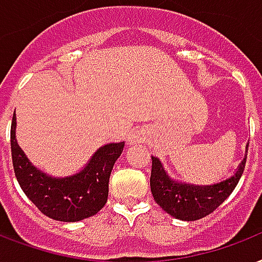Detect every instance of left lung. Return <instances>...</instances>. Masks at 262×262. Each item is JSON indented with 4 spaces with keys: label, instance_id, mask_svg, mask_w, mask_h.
<instances>
[{
    "label": "left lung",
    "instance_id": "8db88e82",
    "mask_svg": "<svg viewBox=\"0 0 262 262\" xmlns=\"http://www.w3.org/2000/svg\"><path fill=\"white\" fill-rule=\"evenodd\" d=\"M246 157L239 169L230 179L213 186L182 184L171 180L163 165L156 157H151L150 188L154 201L173 217L186 222L200 220L220 206L236 187L246 165Z\"/></svg>",
    "mask_w": 262,
    "mask_h": 262
}]
</instances>
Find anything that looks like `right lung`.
<instances>
[{
  "instance_id": "right-lung-1",
  "label": "right lung",
  "mask_w": 262,
  "mask_h": 262,
  "mask_svg": "<svg viewBox=\"0 0 262 262\" xmlns=\"http://www.w3.org/2000/svg\"><path fill=\"white\" fill-rule=\"evenodd\" d=\"M16 116L11 125L12 163L16 179L31 202L48 217L58 222H80L91 217L108 201L109 176L124 142L99 147L82 172L54 179L32 167L16 142Z\"/></svg>"
}]
</instances>
